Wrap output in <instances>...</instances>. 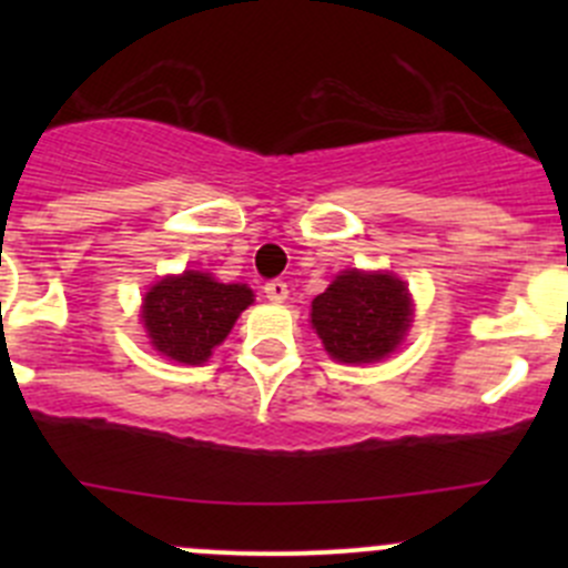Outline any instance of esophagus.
<instances>
[{
	"instance_id": "obj_1",
	"label": "esophagus",
	"mask_w": 568,
	"mask_h": 568,
	"mask_svg": "<svg viewBox=\"0 0 568 568\" xmlns=\"http://www.w3.org/2000/svg\"><path fill=\"white\" fill-rule=\"evenodd\" d=\"M263 294L272 302H285L288 300V285H285L283 280H268V283L263 285Z\"/></svg>"
}]
</instances>
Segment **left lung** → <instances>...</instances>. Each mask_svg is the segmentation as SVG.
Listing matches in <instances>:
<instances>
[{"label":"left lung","instance_id":"obj_1","mask_svg":"<svg viewBox=\"0 0 568 568\" xmlns=\"http://www.w3.org/2000/svg\"><path fill=\"white\" fill-rule=\"evenodd\" d=\"M311 324L337 363H379L409 329L412 296L390 272L346 268L313 300Z\"/></svg>","mask_w":568,"mask_h":568}]
</instances>
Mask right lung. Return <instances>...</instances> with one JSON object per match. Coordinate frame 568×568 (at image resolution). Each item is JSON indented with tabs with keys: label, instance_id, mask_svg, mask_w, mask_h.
<instances>
[{
	"label": "right lung",
	"instance_id": "right-lung-1",
	"mask_svg": "<svg viewBox=\"0 0 568 568\" xmlns=\"http://www.w3.org/2000/svg\"><path fill=\"white\" fill-rule=\"evenodd\" d=\"M250 305L247 285L216 283L211 274L189 268L151 285L140 318L159 354L183 365H203Z\"/></svg>",
	"mask_w": 568,
	"mask_h": 568
}]
</instances>
